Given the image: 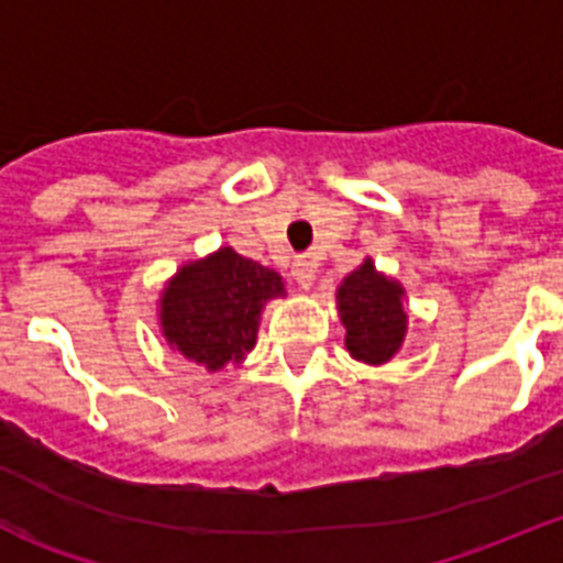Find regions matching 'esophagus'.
<instances>
[{
    "label": "esophagus",
    "mask_w": 563,
    "mask_h": 563,
    "mask_svg": "<svg viewBox=\"0 0 563 563\" xmlns=\"http://www.w3.org/2000/svg\"><path fill=\"white\" fill-rule=\"evenodd\" d=\"M313 261L311 257H297V261H294V280L300 283L302 288H308V286H313Z\"/></svg>",
    "instance_id": "34e87169"
}]
</instances>
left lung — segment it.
<instances>
[{"instance_id":"8db88e82","label":"left lung","mask_w":563,"mask_h":563,"mask_svg":"<svg viewBox=\"0 0 563 563\" xmlns=\"http://www.w3.org/2000/svg\"><path fill=\"white\" fill-rule=\"evenodd\" d=\"M401 294L404 288L378 275L373 261H364L356 272L344 277L336 302L351 356L367 364H384L398 353L407 333Z\"/></svg>"}]
</instances>
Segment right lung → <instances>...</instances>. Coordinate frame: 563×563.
I'll list each match as a JSON object with an SVG mask.
<instances>
[{
	"label": "right lung",
	"mask_w": 563,
	"mask_h": 563,
	"mask_svg": "<svg viewBox=\"0 0 563 563\" xmlns=\"http://www.w3.org/2000/svg\"><path fill=\"white\" fill-rule=\"evenodd\" d=\"M280 294L277 272L224 246L168 283L162 294V333L176 351L216 373L244 362L255 347L263 306Z\"/></svg>",
	"instance_id": "1"
}]
</instances>
